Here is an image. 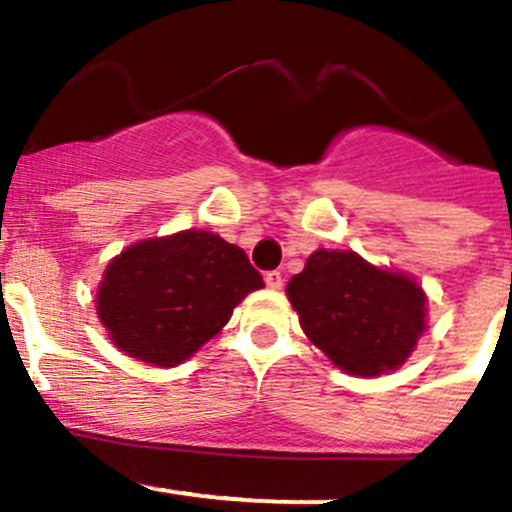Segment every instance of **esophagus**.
<instances>
[{
    "instance_id": "34e87169",
    "label": "esophagus",
    "mask_w": 512,
    "mask_h": 512,
    "mask_svg": "<svg viewBox=\"0 0 512 512\" xmlns=\"http://www.w3.org/2000/svg\"><path fill=\"white\" fill-rule=\"evenodd\" d=\"M263 281H266L268 288H273V291H278V288L283 286V276L281 271H268L266 276H263Z\"/></svg>"
}]
</instances>
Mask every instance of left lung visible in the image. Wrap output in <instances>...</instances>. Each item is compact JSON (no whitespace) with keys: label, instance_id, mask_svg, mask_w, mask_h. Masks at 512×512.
Segmentation results:
<instances>
[{"label":"left lung","instance_id":"left-lung-1","mask_svg":"<svg viewBox=\"0 0 512 512\" xmlns=\"http://www.w3.org/2000/svg\"><path fill=\"white\" fill-rule=\"evenodd\" d=\"M286 295L308 340L352 377L399 370L426 330V293L414 276L355 251H313Z\"/></svg>","mask_w":512,"mask_h":512}]
</instances>
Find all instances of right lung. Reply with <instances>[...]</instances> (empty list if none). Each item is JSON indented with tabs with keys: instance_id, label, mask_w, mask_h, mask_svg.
I'll use <instances>...</instances> for the list:
<instances>
[{
	"instance_id": "add662e5",
	"label": "right lung",
	"mask_w": 512,
	"mask_h": 512,
	"mask_svg": "<svg viewBox=\"0 0 512 512\" xmlns=\"http://www.w3.org/2000/svg\"><path fill=\"white\" fill-rule=\"evenodd\" d=\"M263 288L244 249L207 229L130 244L110 258L96 291L98 320L113 345L155 367H177Z\"/></svg>"
}]
</instances>
